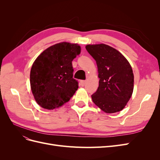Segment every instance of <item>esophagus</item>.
<instances>
[{"mask_svg": "<svg viewBox=\"0 0 160 160\" xmlns=\"http://www.w3.org/2000/svg\"><path fill=\"white\" fill-rule=\"evenodd\" d=\"M85 83H86V81H85V80H81L80 81V84L81 86H84L85 85Z\"/></svg>", "mask_w": 160, "mask_h": 160, "instance_id": "1", "label": "esophagus"}]
</instances>
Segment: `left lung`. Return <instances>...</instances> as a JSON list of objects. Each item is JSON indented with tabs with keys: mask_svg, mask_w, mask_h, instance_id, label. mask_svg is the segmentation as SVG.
I'll list each match as a JSON object with an SVG mask.
<instances>
[{
	"mask_svg": "<svg viewBox=\"0 0 160 160\" xmlns=\"http://www.w3.org/2000/svg\"><path fill=\"white\" fill-rule=\"evenodd\" d=\"M85 48L96 61L100 79L98 90L91 95L93 103L108 113L122 111L133 91L134 76L129 62L109 45H88Z\"/></svg>",
	"mask_w": 160,
	"mask_h": 160,
	"instance_id": "obj_1",
	"label": "left lung"
}]
</instances>
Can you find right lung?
Instances as JSON below:
<instances>
[{"instance_id":"right-lung-1","label":"right lung","mask_w":160,"mask_h":160,"mask_svg":"<svg viewBox=\"0 0 160 160\" xmlns=\"http://www.w3.org/2000/svg\"><path fill=\"white\" fill-rule=\"evenodd\" d=\"M80 52L79 45L62 42L47 48L33 62L31 88L41 107L47 109L60 108L75 94L79 85L72 77V61Z\"/></svg>"}]
</instances>
